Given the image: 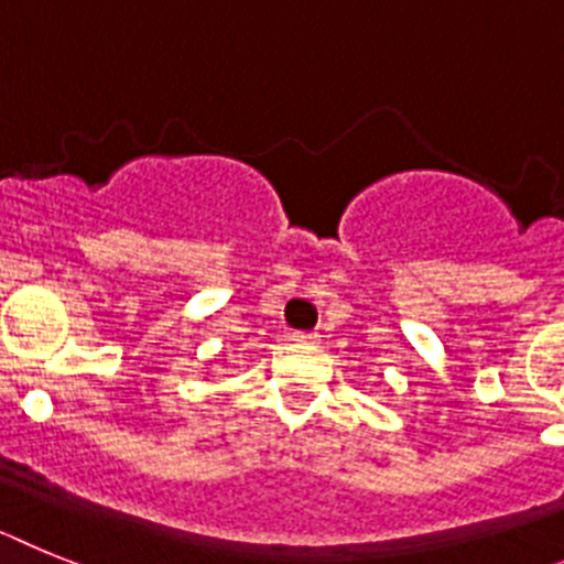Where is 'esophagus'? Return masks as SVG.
Returning <instances> with one entry per match:
<instances>
[{
	"instance_id": "1",
	"label": "esophagus",
	"mask_w": 564,
	"mask_h": 564,
	"mask_svg": "<svg viewBox=\"0 0 564 564\" xmlns=\"http://www.w3.org/2000/svg\"><path fill=\"white\" fill-rule=\"evenodd\" d=\"M317 332H295V335H292V340H297V343H315L317 340Z\"/></svg>"
}]
</instances>
